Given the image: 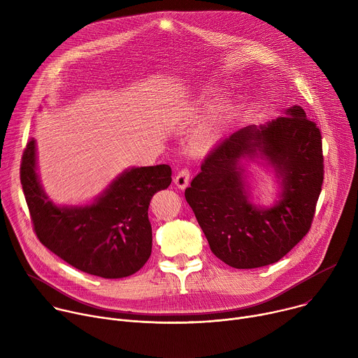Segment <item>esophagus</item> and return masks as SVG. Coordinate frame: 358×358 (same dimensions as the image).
I'll use <instances>...</instances> for the list:
<instances>
[{"mask_svg": "<svg viewBox=\"0 0 358 358\" xmlns=\"http://www.w3.org/2000/svg\"><path fill=\"white\" fill-rule=\"evenodd\" d=\"M188 181H189V171H188L187 169H181V170L176 174V177H174V184H176L178 188H181V189H184V188L188 185Z\"/></svg>", "mask_w": 358, "mask_h": 358, "instance_id": "34e87169", "label": "esophagus"}]
</instances>
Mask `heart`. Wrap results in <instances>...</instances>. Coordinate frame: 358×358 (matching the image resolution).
<instances>
[{
    "instance_id": "heart-1",
    "label": "heart",
    "mask_w": 358,
    "mask_h": 358,
    "mask_svg": "<svg viewBox=\"0 0 358 358\" xmlns=\"http://www.w3.org/2000/svg\"><path fill=\"white\" fill-rule=\"evenodd\" d=\"M215 137V130L213 126H206L202 127L201 130H198L192 138H191V148L195 152H202L210 148V145L213 144Z\"/></svg>"
}]
</instances>
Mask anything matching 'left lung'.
Listing matches in <instances>:
<instances>
[{
    "label": "left lung",
    "instance_id": "obj_1",
    "mask_svg": "<svg viewBox=\"0 0 358 358\" xmlns=\"http://www.w3.org/2000/svg\"><path fill=\"white\" fill-rule=\"evenodd\" d=\"M259 149L282 176L281 201L269 210L247 201L237 167ZM322 133L300 106L265 126L222 140L201 164L185 199L218 259L236 269L278 262L310 231L324 178Z\"/></svg>",
    "mask_w": 358,
    "mask_h": 358
}]
</instances>
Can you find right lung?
Returning a JSON list of instances; mask_svg holds the SVG:
<instances>
[{
	"mask_svg": "<svg viewBox=\"0 0 358 358\" xmlns=\"http://www.w3.org/2000/svg\"><path fill=\"white\" fill-rule=\"evenodd\" d=\"M20 177L36 238L66 264L89 275L119 279L148 261L150 201L171 184L170 166L131 169L92 206L59 208L39 185L31 138L22 152Z\"/></svg>",
	"mask_w": 358,
	"mask_h": 358,
	"instance_id": "1",
	"label": "right lung"
}]
</instances>
